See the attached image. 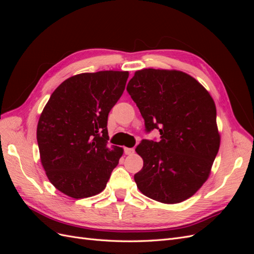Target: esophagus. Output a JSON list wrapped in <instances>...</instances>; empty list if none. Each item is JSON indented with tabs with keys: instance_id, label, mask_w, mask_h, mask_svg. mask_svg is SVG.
<instances>
[{
	"instance_id": "1",
	"label": "esophagus",
	"mask_w": 254,
	"mask_h": 254,
	"mask_svg": "<svg viewBox=\"0 0 254 254\" xmlns=\"http://www.w3.org/2000/svg\"><path fill=\"white\" fill-rule=\"evenodd\" d=\"M124 151H125L126 155H133V153H134V148H127V147H125Z\"/></svg>"
}]
</instances>
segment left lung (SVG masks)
<instances>
[{
  "instance_id": "1",
  "label": "left lung",
  "mask_w": 254,
  "mask_h": 254,
  "mask_svg": "<svg viewBox=\"0 0 254 254\" xmlns=\"http://www.w3.org/2000/svg\"><path fill=\"white\" fill-rule=\"evenodd\" d=\"M127 91L145 121L146 132L160 131V141L143 140L135 151L144 161L134 175L141 193L162 203L193 196L209 178L219 149L216 107L202 84L176 70L136 71Z\"/></svg>"
}]
</instances>
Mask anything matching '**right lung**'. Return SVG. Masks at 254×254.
I'll return each instance as SVG.
<instances>
[{
  "mask_svg": "<svg viewBox=\"0 0 254 254\" xmlns=\"http://www.w3.org/2000/svg\"><path fill=\"white\" fill-rule=\"evenodd\" d=\"M127 71L82 73L53 92L37 126L42 166L61 193L75 199L99 194L123 155L108 145V114L125 90Z\"/></svg>",
  "mask_w": 254,
  "mask_h": 254,
  "instance_id": "right-lung-1",
  "label": "right lung"
}]
</instances>
